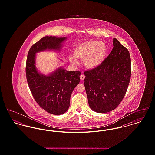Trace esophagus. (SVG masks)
<instances>
[{
    "instance_id": "esophagus-1",
    "label": "esophagus",
    "mask_w": 155,
    "mask_h": 155,
    "mask_svg": "<svg viewBox=\"0 0 155 155\" xmlns=\"http://www.w3.org/2000/svg\"><path fill=\"white\" fill-rule=\"evenodd\" d=\"M84 78H85V75H81V76H80V80H81V81H83L84 80Z\"/></svg>"
}]
</instances>
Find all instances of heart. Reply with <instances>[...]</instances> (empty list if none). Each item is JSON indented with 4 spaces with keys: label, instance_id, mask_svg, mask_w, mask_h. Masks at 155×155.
Masks as SVG:
<instances>
[{
    "label": "heart",
    "instance_id": "heart-1",
    "mask_svg": "<svg viewBox=\"0 0 155 155\" xmlns=\"http://www.w3.org/2000/svg\"><path fill=\"white\" fill-rule=\"evenodd\" d=\"M73 52L76 58L84 60L86 67L94 69L103 63L107 54V48L102 41L89 40L77 45L74 47ZM74 57V56H69L68 59L71 63L77 64L78 61Z\"/></svg>",
    "mask_w": 155,
    "mask_h": 155
}]
</instances>
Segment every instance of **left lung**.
<instances>
[{"mask_svg":"<svg viewBox=\"0 0 155 155\" xmlns=\"http://www.w3.org/2000/svg\"><path fill=\"white\" fill-rule=\"evenodd\" d=\"M113 43V49L102 64L84 73L89 106L97 113H107L118 106L131 78L130 53L117 39Z\"/></svg>","mask_w":155,"mask_h":155,"instance_id":"obj_1","label":"left lung"}]
</instances>
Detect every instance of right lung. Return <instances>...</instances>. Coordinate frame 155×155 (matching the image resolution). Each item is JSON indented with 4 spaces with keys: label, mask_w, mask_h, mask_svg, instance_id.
Returning <instances> with one entry per match:
<instances>
[{
    "label": "right lung",
    "mask_w": 155,
    "mask_h": 155,
    "mask_svg": "<svg viewBox=\"0 0 155 155\" xmlns=\"http://www.w3.org/2000/svg\"><path fill=\"white\" fill-rule=\"evenodd\" d=\"M66 39V37H43L31 46L27 59V80L32 96L43 109L54 115L68 110L70 96L80 82L81 72L68 71L60 66L49 74H42L35 66L36 54L45 51L60 52Z\"/></svg>",
    "instance_id": "right-lung-1"
}]
</instances>
